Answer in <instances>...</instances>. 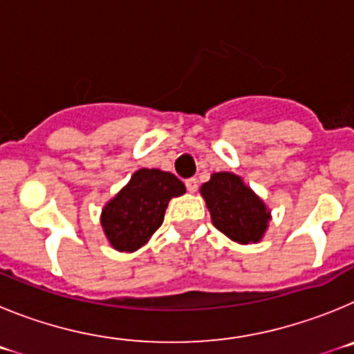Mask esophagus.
I'll use <instances>...</instances> for the list:
<instances>
[{
  "label": "esophagus",
  "instance_id": "1",
  "mask_svg": "<svg viewBox=\"0 0 354 354\" xmlns=\"http://www.w3.org/2000/svg\"><path fill=\"white\" fill-rule=\"evenodd\" d=\"M186 187L189 193H195L196 189H198V180H196L195 177H192V179H186Z\"/></svg>",
  "mask_w": 354,
  "mask_h": 354
}]
</instances>
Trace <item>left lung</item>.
I'll use <instances>...</instances> for the list:
<instances>
[{
	"label": "left lung",
	"mask_w": 354,
	"mask_h": 354,
	"mask_svg": "<svg viewBox=\"0 0 354 354\" xmlns=\"http://www.w3.org/2000/svg\"><path fill=\"white\" fill-rule=\"evenodd\" d=\"M214 227L241 245L257 243L268 228L270 212L241 177L220 171L202 186Z\"/></svg>",
	"instance_id": "1"
}]
</instances>
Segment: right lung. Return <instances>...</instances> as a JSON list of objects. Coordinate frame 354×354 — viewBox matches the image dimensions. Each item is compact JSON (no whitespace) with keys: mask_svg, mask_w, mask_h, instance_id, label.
I'll return each instance as SVG.
<instances>
[{"mask_svg":"<svg viewBox=\"0 0 354 354\" xmlns=\"http://www.w3.org/2000/svg\"><path fill=\"white\" fill-rule=\"evenodd\" d=\"M186 192L170 171L142 168L102 211V228L113 248L134 252L161 227L168 202Z\"/></svg>","mask_w":354,"mask_h":354,"instance_id":"1","label":"right lung"}]
</instances>
